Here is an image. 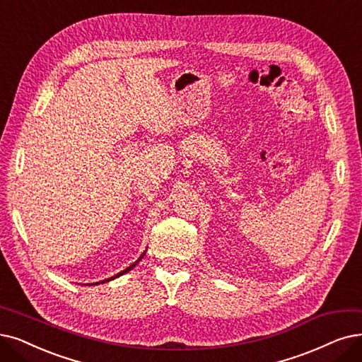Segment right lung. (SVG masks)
I'll use <instances>...</instances> for the list:
<instances>
[{
	"mask_svg": "<svg viewBox=\"0 0 362 362\" xmlns=\"http://www.w3.org/2000/svg\"><path fill=\"white\" fill-rule=\"evenodd\" d=\"M144 255H146V252H144V254H142V255H141V257H139V259H141V258H142V257H144ZM139 259H138V262H139ZM138 262H135V263H134V264H131V266H129V267H127V269H126V270H122V272H120V273H117V274H115V276H112V278H110V279H105V281H103V282H96V284H92V285H98V284H104V282H108V281H111V279H115V278H119V276H122V274H124V273H127V272H129V270H132V269H134V267H135V266H136V263H138Z\"/></svg>",
	"mask_w": 362,
	"mask_h": 362,
	"instance_id": "obj_1",
	"label": "right lung"
}]
</instances>
